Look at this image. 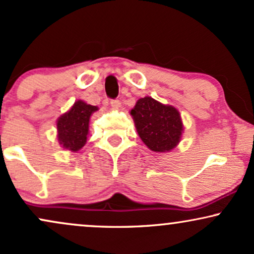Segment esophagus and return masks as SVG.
<instances>
[{
    "label": "esophagus",
    "mask_w": 254,
    "mask_h": 254,
    "mask_svg": "<svg viewBox=\"0 0 254 254\" xmlns=\"http://www.w3.org/2000/svg\"><path fill=\"white\" fill-rule=\"evenodd\" d=\"M111 106H112L113 109H115V111H118V109H120V107H121L120 100H118V99L111 100Z\"/></svg>",
    "instance_id": "obj_1"
}]
</instances>
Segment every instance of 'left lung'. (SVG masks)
Listing matches in <instances>:
<instances>
[{"instance_id": "1", "label": "left lung", "mask_w": 254, "mask_h": 254, "mask_svg": "<svg viewBox=\"0 0 254 254\" xmlns=\"http://www.w3.org/2000/svg\"><path fill=\"white\" fill-rule=\"evenodd\" d=\"M137 134L153 152H170L180 141L184 127L173 106L162 105L146 96L137 100L130 111Z\"/></svg>"}]
</instances>
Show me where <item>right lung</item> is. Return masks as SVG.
<instances>
[{
	"instance_id": "obj_1",
	"label": "right lung",
	"mask_w": 254,
	"mask_h": 254,
	"mask_svg": "<svg viewBox=\"0 0 254 254\" xmlns=\"http://www.w3.org/2000/svg\"><path fill=\"white\" fill-rule=\"evenodd\" d=\"M95 111H98L96 106L87 105L82 100H79L69 111L59 118L56 125L58 139L64 148L71 152L82 148L88 135L90 115Z\"/></svg>"
}]
</instances>
